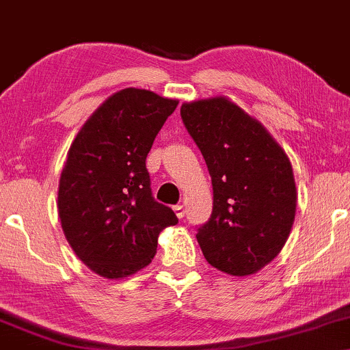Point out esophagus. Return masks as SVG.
I'll return each instance as SVG.
<instances>
[{
  "label": "esophagus",
  "instance_id": "esophagus-1",
  "mask_svg": "<svg viewBox=\"0 0 350 350\" xmlns=\"http://www.w3.org/2000/svg\"><path fill=\"white\" fill-rule=\"evenodd\" d=\"M172 208H174V212H176V215H178V218H183L184 213H186V210H184L183 205H174Z\"/></svg>",
  "mask_w": 350,
  "mask_h": 350
}]
</instances>
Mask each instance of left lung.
<instances>
[{"instance_id":"obj_1","label":"left lung","mask_w":350,"mask_h":350,"mask_svg":"<svg viewBox=\"0 0 350 350\" xmlns=\"http://www.w3.org/2000/svg\"><path fill=\"white\" fill-rule=\"evenodd\" d=\"M180 117L212 178V215L197 228L200 250L221 272H258L279 254L295 220L292 164L267 130L226 98L183 104Z\"/></svg>"}]
</instances>
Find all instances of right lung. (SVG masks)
I'll return each mask as SVG.
<instances>
[{
    "instance_id": "obj_1",
    "label": "right lung",
    "mask_w": 350,
    "mask_h": 350,
    "mask_svg": "<svg viewBox=\"0 0 350 350\" xmlns=\"http://www.w3.org/2000/svg\"><path fill=\"white\" fill-rule=\"evenodd\" d=\"M178 100L127 88L79 130L62 171L58 215L70 246L91 271L122 279L146 267L158 234L176 225L154 200L146 170L154 138Z\"/></svg>"
}]
</instances>
